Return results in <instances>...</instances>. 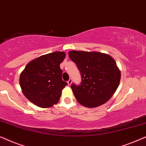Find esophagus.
Instances as JSON below:
<instances>
[{
	"instance_id": "obj_1",
	"label": "esophagus",
	"mask_w": 146,
	"mask_h": 146,
	"mask_svg": "<svg viewBox=\"0 0 146 146\" xmlns=\"http://www.w3.org/2000/svg\"><path fill=\"white\" fill-rule=\"evenodd\" d=\"M72 84V79H69V80L68 81V86H70Z\"/></svg>"
}]
</instances>
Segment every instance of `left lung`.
Wrapping results in <instances>:
<instances>
[{
	"label": "left lung",
	"mask_w": 146,
	"mask_h": 146,
	"mask_svg": "<svg viewBox=\"0 0 146 146\" xmlns=\"http://www.w3.org/2000/svg\"><path fill=\"white\" fill-rule=\"evenodd\" d=\"M68 54L81 74L80 84L71 85L77 101L87 108L108 101L120 82L121 73L114 59L98 52L72 50Z\"/></svg>",
	"instance_id": "1"
}]
</instances>
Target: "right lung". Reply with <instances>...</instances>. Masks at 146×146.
I'll list each match as a JSON object with an SVG mask.
<instances>
[{
	"label": "right lung",
	"mask_w": 146,
	"mask_h": 146,
	"mask_svg": "<svg viewBox=\"0 0 146 146\" xmlns=\"http://www.w3.org/2000/svg\"><path fill=\"white\" fill-rule=\"evenodd\" d=\"M64 52L42 55L30 62L20 76V86L25 97L37 106L46 108L56 104L68 84L62 79L60 64Z\"/></svg>",
	"instance_id": "add662e5"
}]
</instances>
